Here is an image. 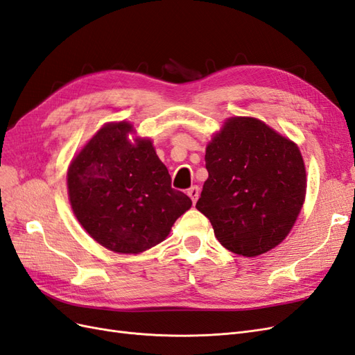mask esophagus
I'll use <instances>...</instances> for the list:
<instances>
[{
    "label": "esophagus",
    "instance_id": "34e87169",
    "mask_svg": "<svg viewBox=\"0 0 355 355\" xmlns=\"http://www.w3.org/2000/svg\"><path fill=\"white\" fill-rule=\"evenodd\" d=\"M199 187L198 186H191L189 190H187V195L190 196V199H191V202H193V204H196V200H198V198H199Z\"/></svg>",
    "mask_w": 355,
    "mask_h": 355
}]
</instances>
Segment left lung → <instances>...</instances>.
I'll use <instances>...</instances> for the list:
<instances>
[{
    "instance_id": "1",
    "label": "left lung",
    "mask_w": 355,
    "mask_h": 355,
    "mask_svg": "<svg viewBox=\"0 0 355 355\" xmlns=\"http://www.w3.org/2000/svg\"><path fill=\"white\" fill-rule=\"evenodd\" d=\"M196 208L220 244L254 257L284 239L302 209L306 172L297 146L252 117L229 119L207 147Z\"/></svg>"
}]
</instances>
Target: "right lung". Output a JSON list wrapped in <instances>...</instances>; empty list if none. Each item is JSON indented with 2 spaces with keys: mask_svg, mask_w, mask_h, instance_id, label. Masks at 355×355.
Returning a JSON list of instances; mask_svg holds the SVG:
<instances>
[{
  "mask_svg": "<svg viewBox=\"0 0 355 355\" xmlns=\"http://www.w3.org/2000/svg\"><path fill=\"white\" fill-rule=\"evenodd\" d=\"M129 123L107 125L68 169V195L87 234L116 252L137 254L164 241L191 207L148 139L129 143Z\"/></svg>",
  "mask_w": 355,
  "mask_h": 355,
  "instance_id": "add662e5",
  "label": "right lung"
}]
</instances>
